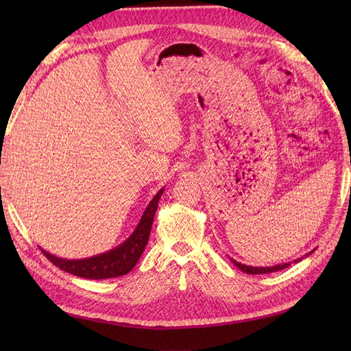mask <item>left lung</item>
Masks as SVG:
<instances>
[{"instance_id":"left-lung-1","label":"left lung","mask_w":351,"mask_h":351,"mask_svg":"<svg viewBox=\"0 0 351 351\" xmlns=\"http://www.w3.org/2000/svg\"><path fill=\"white\" fill-rule=\"evenodd\" d=\"M313 250H315V249H313ZM313 250H312V252H309V253H306L304 256H302V258H297V259H294L293 262H294V263H297V262L303 261L304 258L309 256V254H312V253H313ZM230 259H231V258H230ZM231 262L234 263L236 267H237L240 271L246 272V274H252V275H256V274H268V272H277V271H281V269L289 268L290 265H291V262H285V263H280V265H274V267H249V265L240 263V262H237V261H234V259H231Z\"/></svg>"}]
</instances>
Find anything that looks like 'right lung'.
Here are the masks:
<instances>
[{"label":"right lung","mask_w":351,"mask_h":351,"mask_svg":"<svg viewBox=\"0 0 351 351\" xmlns=\"http://www.w3.org/2000/svg\"><path fill=\"white\" fill-rule=\"evenodd\" d=\"M162 193L164 189L159 190L154 196V199L149 202V205L146 206L139 224H137L130 237L125 239L120 246H117L108 252L95 254L92 258L84 259H62L56 256V254H51L42 247L39 249L45 254L47 259L54 263L56 267L71 275H76V277L89 280H107L121 277V275L129 274L142 256L147 240H149L154 215L158 208L159 197L162 196Z\"/></svg>","instance_id":"1"}]
</instances>
